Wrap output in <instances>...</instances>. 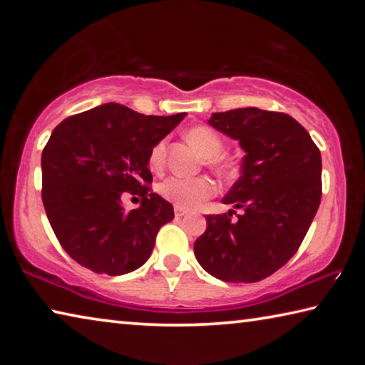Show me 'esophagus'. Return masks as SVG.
<instances>
[{
  "instance_id": "34e87169",
  "label": "esophagus",
  "mask_w": 365,
  "mask_h": 365,
  "mask_svg": "<svg viewBox=\"0 0 365 365\" xmlns=\"http://www.w3.org/2000/svg\"><path fill=\"white\" fill-rule=\"evenodd\" d=\"M185 214H187V211H185V209L175 206V215H177V217H183Z\"/></svg>"
}]
</instances>
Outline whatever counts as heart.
<instances>
[{
  "instance_id": "1",
  "label": "heart",
  "mask_w": 365,
  "mask_h": 365,
  "mask_svg": "<svg viewBox=\"0 0 365 365\" xmlns=\"http://www.w3.org/2000/svg\"><path fill=\"white\" fill-rule=\"evenodd\" d=\"M187 138L190 143H193L197 150L206 156L207 165H211L215 170L227 172L232 169V160L228 159L222 150H224V141L220 135L212 130L207 125L191 127L187 132ZM165 158V143L159 141L153 146L150 153V165L151 169L158 170L163 168ZM159 193L164 200L170 201L177 207H182L185 211L200 207L202 202L212 197L215 193V185L209 177H169L159 185Z\"/></svg>"
}]
</instances>
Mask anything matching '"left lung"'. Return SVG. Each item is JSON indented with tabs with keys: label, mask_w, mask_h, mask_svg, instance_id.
Wrapping results in <instances>:
<instances>
[{
	"label": "left lung",
	"mask_w": 365,
	"mask_h": 365,
	"mask_svg": "<svg viewBox=\"0 0 365 365\" xmlns=\"http://www.w3.org/2000/svg\"><path fill=\"white\" fill-rule=\"evenodd\" d=\"M209 123L246 153L242 175L222 200L243 214L237 222L232 211L206 215L195 256L215 279L259 282L283 267L304 240L322 196V158L288 114L243 108L214 113Z\"/></svg>",
	"instance_id": "1"
}]
</instances>
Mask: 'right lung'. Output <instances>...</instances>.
Segmentation results:
<instances>
[{"label":"right lung","instance_id":"right-lung-1","mask_svg":"<svg viewBox=\"0 0 365 365\" xmlns=\"http://www.w3.org/2000/svg\"><path fill=\"white\" fill-rule=\"evenodd\" d=\"M106 103L71 115L54 128L41 154V200L61 246L96 274L141 267L159 228L174 219L169 201L153 193L150 153L182 122ZM142 197L125 212V191Z\"/></svg>","mask_w":365,"mask_h":365}]
</instances>
